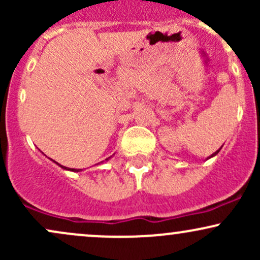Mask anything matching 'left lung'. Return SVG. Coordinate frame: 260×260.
<instances>
[{"label": "left lung", "instance_id": "8db88e82", "mask_svg": "<svg viewBox=\"0 0 260 260\" xmlns=\"http://www.w3.org/2000/svg\"><path fill=\"white\" fill-rule=\"evenodd\" d=\"M219 151H220V149H219V150H217V151H215V153H214V154H211L210 156H209V157H213V156H215V155H216L217 153H219Z\"/></svg>", "mask_w": 260, "mask_h": 260}]
</instances>
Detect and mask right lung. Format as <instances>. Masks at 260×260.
<instances>
[{"label":"right lung","instance_id":"add662e5","mask_svg":"<svg viewBox=\"0 0 260 260\" xmlns=\"http://www.w3.org/2000/svg\"><path fill=\"white\" fill-rule=\"evenodd\" d=\"M110 157H111V156H110ZM110 157H107L106 161L109 160ZM55 162H56V161H55ZM101 162H104V161H101ZM56 164H57V162H56ZM57 165H58V166H61L62 169H64V170H70V171H73V172H79V171H82V169H67V168H66V166H62V165H59V164H57Z\"/></svg>","mask_w":260,"mask_h":260}]
</instances>
